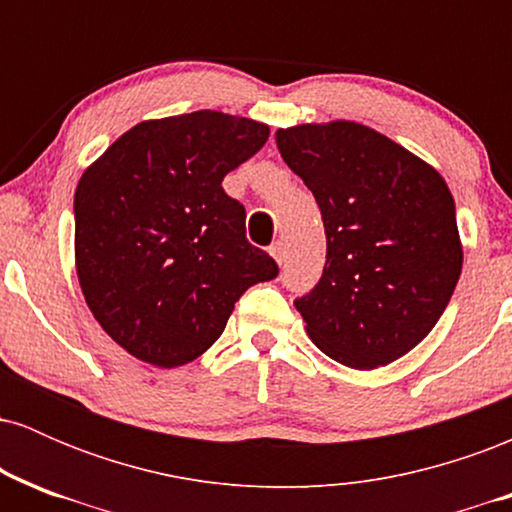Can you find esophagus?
<instances>
[{
  "mask_svg": "<svg viewBox=\"0 0 512 512\" xmlns=\"http://www.w3.org/2000/svg\"><path fill=\"white\" fill-rule=\"evenodd\" d=\"M269 252H272V257H274V260L279 262V264L286 262V245L281 243V240H276L272 248H269Z\"/></svg>",
  "mask_w": 512,
  "mask_h": 512,
  "instance_id": "obj_1",
  "label": "esophagus"
}]
</instances>
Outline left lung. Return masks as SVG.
<instances>
[{
	"label": "left lung",
	"mask_w": 512,
	"mask_h": 512,
	"mask_svg": "<svg viewBox=\"0 0 512 512\" xmlns=\"http://www.w3.org/2000/svg\"><path fill=\"white\" fill-rule=\"evenodd\" d=\"M320 207L327 260L293 305L320 351L370 370L414 349L462 272L455 202L438 170L356 122L276 132Z\"/></svg>",
	"instance_id": "left-lung-1"
}]
</instances>
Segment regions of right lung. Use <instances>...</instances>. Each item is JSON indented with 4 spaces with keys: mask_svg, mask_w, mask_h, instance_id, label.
Listing matches in <instances>:
<instances>
[{
    "mask_svg": "<svg viewBox=\"0 0 512 512\" xmlns=\"http://www.w3.org/2000/svg\"><path fill=\"white\" fill-rule=\"evenodd\" d=\"M267 137L262 122L197 110L139 122L81 175L76 274L93 317L132 356L195 361L238 298L279 274L221 187Z\"/></svg>",
    "mask_w": 512,
    "mask_h": 512,
    "instance_id": "add662e5",
    "label": "right lung"
}]
</instances>
